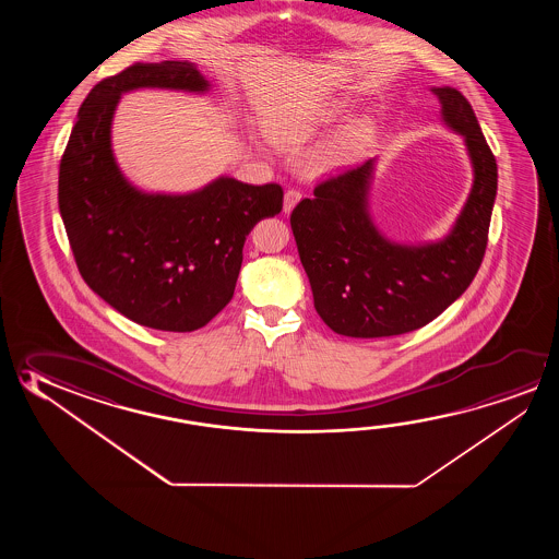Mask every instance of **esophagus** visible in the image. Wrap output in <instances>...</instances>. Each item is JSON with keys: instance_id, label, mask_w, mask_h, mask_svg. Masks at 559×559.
Instances as JSON below:
<instances>
[{"instance_id": "1", "label": "esophagus", "mask_w": 559, "mask_h": 559, "mask_svg": "<svg viewBox=\"0 0 559 559\" xmlns=\"http://www.w3.org/2000/svg\"><path fill=\"white\" fill-rule=\"evenodd\" d=\"M300 199H302V194H300V191H296V189H288V191L284 192V214H290L294 206L300 202Z\"/></svg>"}]
</instances>
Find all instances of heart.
Listing matches in <instances>:
<instances>
[{"mask_svg":"<svg viewBox=\"0 0 559 559\" xmlns=\"http://www.w3.org/2000/svg\"><path fill=\"white\" fill-rule=\"evenodd\" d=\"M347 110L348 105L345 102H328L313 109L296 110L275 122L269 130V136L276 147L294 152L318 136L320 130L328 129L333 122L343 119ZM370 132H372L370 120H353L338 132L331 144L308 159V169L313 175L335 171L341 165L347 164L357 156L367 144Z\"/></svg>","mask_w":559,"mask_h":559,"instance_id":"1","label":"heart"}]
</instances>
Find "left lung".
<instances>
[{
    "mask_svg": "<svg viewBox=\"0 0 559 559\" xmlns=\"http://www.w3.org/2000/svg\"><path fill=\"white\" fill-rule=\"evenodd\" d=\"M440 119L464 138L472 189L449 234L397 243L376 228L370 185L376 159L318 185L290 216L313 306L345 337L376 338L419 330L457 300L481 265L497 194V164L476 112L454 87H432Z\"/></svg>",
    "mask_w": 559,
    "mask_h": 559,
    "instance_id": "8db88e82",
    "label": "left lung"
}]
</instances>
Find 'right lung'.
<instances>
[{
	"label": "right lung",
	"instance_id": "right-lung-1",
	"mask_svg": "<svg viewBox=\"0 0 559 559\" xmlns=\"http://www.w3.org/2000/svg\"><path fill=\"white\" fill-rule=\"evenodd\" d=\"M211 92L187 60L134 64L85 97L60 162L58 204L83 281L144 328L201 330L231 300L243 243L257 222L283 211L281 185L222 175L197 191L146 192L112 154L122 93Z\"/></svg>",
	"mask_w": 559,
	"mask_h": 559
}]
</instances>
